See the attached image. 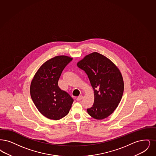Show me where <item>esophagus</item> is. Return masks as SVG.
Here are the masks:
<instances>
[{"instance_id": "1", "label": "esophagus", "mask_w": 156, "mask_h": 156, "mask_svg": "<svg viewBox=\"0 0 156 156\" xmlns=\"http://www.w3.org/2000/svg\"><path fill=\"white\" fill-rule=\"evenodd\" d=\"M82 98H83V96H82V95H80V96H79L77 97L76 100H77V101H80V100H82Z\"/></svg>"}]
</instances>
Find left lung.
<instances>
[{
	"mask_svg": "<svg viewBox=\"0 0 156 156\" xmlns=\"http://www.w3.org/2000/svg\"><path fill=\"white\" fill-rule=\"evenodd\" d=\"M76 64L86 73L94 89V105L87 109V113L96 119H106L118 107L124 92V81L119 69L98 52L85 56Z\"/></svg>",
	"mask_w": 156,
	"mask_h": 156,
	"instance_id": "left-lung-1",
	"label": "left lung"
}]
</instances>
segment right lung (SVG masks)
Returning a JSON list of instances; mask_svg holds the SVG:
<instances>
[{
	"label": "right lung",
	"mask_w": 156,
	"mask_h": 156,
	"mask_svg": "<svg viewBox=\"0 0 156 156\" xmlns=\"http://www.w3.org/2000/svg\"><path fill=\"white\" fill-rule=\"evenodd\" d=\"M72 60L69 56H55L44 62L32 78L30 85L32 100L38 111L48 119H62L68 114L72 106L73 99L58 86L62 70Z\"/></svg>",
	"instance_id": "1"
}]
</instances>
